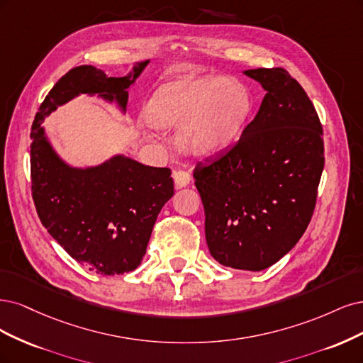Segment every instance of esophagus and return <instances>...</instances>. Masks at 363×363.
<instances>
[{"mask_svg":"<svg viewBox=\"0 0 363 363\" xmlns=\"http://www.w3.org/2000/svg\"><path fill=\"white\" fill-rule=\"evenodd\" d=\"M172 177H173V181H174V189H177V190L184 189V186L189 185L190 181H191L190 173L186 170H174Z\"/></svg>","mask_w":363,"mask_h":363,"instance_id":"obj_1","label":"esophagus"}]
</instances>
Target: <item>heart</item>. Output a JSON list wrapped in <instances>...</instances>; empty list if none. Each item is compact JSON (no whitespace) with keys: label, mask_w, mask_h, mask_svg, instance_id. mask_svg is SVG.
<instances>
[{"label":"heart","mask_w":363,"mask_h":363,"mask_svg":"<svg viewBox=\"0 0 363 363\" xmlns=\"http://www.w3.org/2000/svg\"><path fill=\"white\" fill-rule=\"evenodd\" d=\"M250 108L247 90L223 77L181 78L161 86L145 108L149 125L177 128L178 145L194 155L211 154L237 135Z\"/></svg>","instance_id":"heart-1"}]
</instances>
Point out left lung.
I'll return each instance as SVG.
<instances>
[{
  "mask_svg": "<svg viewBox=\"0 0 363 363\" xmlns=\"http://www.w3.org/2000/svg\"><path fill=\"white\" fill-rule=\"evenodd\" d=\"M265 90L235 145L199 162L209 253L221 265L261 272L305 233L324 169L323 128L306 91L286 71L249 69Z\"/></svg>",
  "mask_w": 363,
  "mask_h": 363,
  "instance_id": "8db88e82",
  "label": "left lung"
}]
</instances>
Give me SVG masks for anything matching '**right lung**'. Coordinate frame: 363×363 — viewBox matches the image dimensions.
<instances>
[{
	"instance_id": "add662e5",
	"label": "right lung",
	"mask_w": 363,
	"mask_h": 363,
	"mask_svg": "<svg viewBox=\"0 0 363 363\" xmlns=\"http://www.w3.org/2000/svg\"><path fill=\"white\" fill-rule=\"evenodd\" d=\"M149 60L125 77L78 66L57 81L31 126V191L50 235L91 272L114 276L142 264L161 208L173 196L170 169L145 166L116 154L96 166L75 167L54 149L42 125L46 116L79 95L116 104L125 114L128 89Z\"/></svg>"
}]
</instances>
